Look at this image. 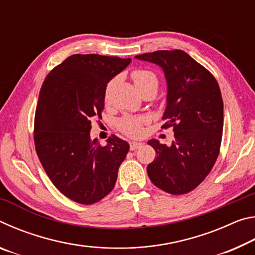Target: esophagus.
<instances>
[{
  "label": "esophagus",
  "mask_w": 255,
  "mask_h": 255,
  "mask_svg": "<svg viewBox=\"0 0 255 255\" xmlns=\"http://www.w3.org/2000/svg\"><path fill=\"white\" fill-rule=\"evenodd\" d=\"M129 145H130V150H136L137 148H139L143 144L139 143V141H130Z\"/></svg>",
  "instance_id": "obj_1"
}]
</instances>
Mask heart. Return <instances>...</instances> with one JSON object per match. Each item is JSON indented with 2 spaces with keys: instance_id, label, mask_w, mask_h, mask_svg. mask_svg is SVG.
Wrapping results in <instances>:
<instances>
[{
  "instance_id": "b5f03b06",
  "label": "heart",
  "mask_w": 255,
  "mask_h": 255,
  "mask_svg": "<svg viewBox=\"0 0 255 255\" xmlns=\"http://www.w3.org/2000/svg\"><path fill=\"white\" fill-rule=\"evenodd\" d=\"M130 77L135 83L138 91L141 92L145 89L153 88L157 90L158 88V80L155 73L144 68H136L131 71ZM115 81L112 80L107 84L105 89V102L108 103L110 99L111 90L114 88ZM146 123V118L144 116H133V115H126L118 119L117 127L120 131H123L126 135L130 137H137L143 132V125Z\"/></svg>"
}]
</instances>
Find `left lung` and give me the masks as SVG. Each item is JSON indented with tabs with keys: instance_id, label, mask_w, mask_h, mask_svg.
<instances>
[{
	"instance_id": "1",
	"label": "left lung",
	"mask_w": 255,
	"mask_h": 255,
	"mask_svg": "<svg viewBox=\"0 0 255 255\" xmlns=\"http://www.w3.org/2000/svg\"><path fill=\"white\" fill-rule=\"evenodd\" d=\"M136 58L163 68L167 106L162 128L174 131L170 146L156 139L147 143L156 152L147 174L163 191L184 195L206 179L219 155L224 126L221 89L206 67L181 49L156 50Z\"/></svg>"
}]
</instances>
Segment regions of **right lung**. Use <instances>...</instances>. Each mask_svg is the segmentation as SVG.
<instances>
[{"label":"right lung","instance_id":"right-lung-1","mask_svg":"<svg viewBox=\"0 0 255 255\" xmlns=\"http://www.w3.org/2000/svg\"><path fill=\"white\" fill-rule=\"evenodd\" d=\"M130 58L75 54L54 67L41 85L33 140L39 161L64 196L92 205L112 191L129 150L116 135L106 146L90 137L91 120L101 118L107 83Z\"/></svg>","mask_w":255,"mask_h":255}]
</instances>
